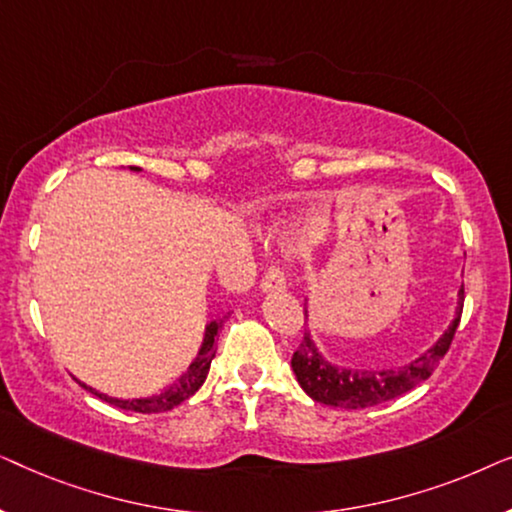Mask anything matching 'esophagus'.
I'll list each match as a JSON object with an SVG mask.
<instances>
[{"label": "esophagus", "mask_w": 512, "mask_h": 512, "mask_svg": "<svg viewBox=\"0 0 512 512\" xmlns=\"http://www.w3.org/2000/svg\"><path fill=\"white\" fill-rule=\"evenodd\" d=\"M284 289H286L284 270L279 268V265H270L261 279V291L270 293V291H284Z\"/></svg>", "instance_id": "obj_1"}]
</instances>
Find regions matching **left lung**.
I'll list each match as a JSON object with an SVG mask.
<instances>
[{"label": "left lung", "instance_id": "left-lung-1", "mask_svg": "<svg viewBox=\"0 0 512 512\" xmlns=\"http://www.w3.org/2000/svg\"><path fill=\"white\" fill-rule=\"evenodd\" d=\"M461 310H464V286L459 289L457 312H454L450 328H447L436 345L426 349L422 356H417L408 366L389 370L338 368L321 356L314 340L310 338V333L305 331L300 347L293 352L291 368L305 394L314 398L317 403L345 410H361L370 408V405L391 401V398L408 394L419 382L429 380L440 359H443L452 345L454 333H457V326L461 321Z\"/></svg>", "mask_w": 512, "mask_h": 512}]
</instances>
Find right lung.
<instances>
[{"label":"right lung","mask_w":512,"mask_h":512,"mask_svg":"<svg viewBox=\"0 0 512 512\" xmlns=\"http://www.w3.org/2000/svg\"><path fill=\"white\" fill-rule=\"evenodd\" d=\"M132 170H139V167H132ZM221 326H223V319L209 321L207 328H205V340H202V347H200L198 356H195V361L191 363V366H188L186 373L172 384V387H167L165 391H160V394H156V396L130 398V401H121V398H111L107 394H100V391L90 389V387H86V384H81V387H86L90 394H95L97 398H102V401H107L109 405H114V408H121V410H132V412H165V410H172L174 405L184 403L186 398H191L195 391L202 387V382L207 380L209 366H212V359L216 354L214 338H216V333H219Z\"/></svg>","instance_id":"obj_1"}]
</instances>
